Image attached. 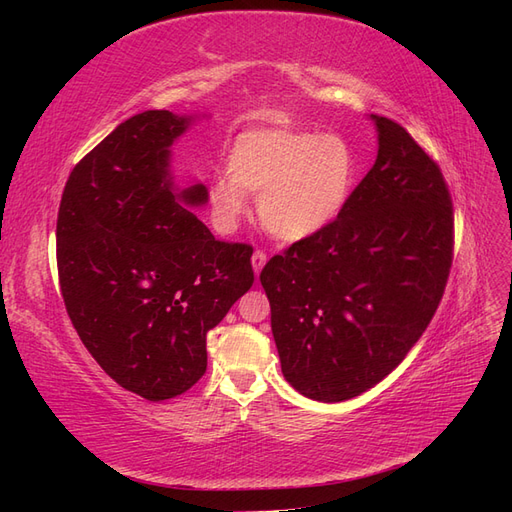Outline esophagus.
Returning a JSON list of instances; mask_svg holds the SVG:
<instances>
[{"instance_id":"esophagus-1","label":"esophagus","mask_w":512,"mask_h":512,"mask_svg":"<svg viewBox=\"0 0 512 512\" xmlns=\"http://www.w3.org/2000/svg\"><path fill=\"white\" fill-rule=\"evenodd\" d=\"M265 262H267V254L262 252V250H256L254 256H252V269H254L256 277H258V273L262 271V267H265Z\"/></svg>"}]
</instances>
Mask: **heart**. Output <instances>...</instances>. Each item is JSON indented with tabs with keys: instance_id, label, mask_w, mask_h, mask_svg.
I'll return each instance as SVG.
<instances>
[{
	"instance_id": "obj_1",
	"label": "heart",
	"mask_w": 512,
	"mask_h": 512,
	"mask_svg": "<svg viewBox=\"0 0 512 512\" xmlns=\"http://www.w3.org/2000/svg\"><path fill=\"white\" fill-rule=\"evenodd\" d=\"M356 179L352 145L339 134L247 130L226 153V175L209 183V205L232 230L258 196L260 222L282 241H303L344 211Z\"/></svg>"
}]
</instances>
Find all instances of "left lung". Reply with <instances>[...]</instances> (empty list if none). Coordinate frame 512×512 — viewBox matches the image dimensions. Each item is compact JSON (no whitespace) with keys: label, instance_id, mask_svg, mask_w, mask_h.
<instances>
[{"label":"left lung","instance_id":"1","mask_svg":"<svg viewBox=\"0 0 512 512\" xmlns=\"http://www.w3.org/2000/svg\"><path fill=\"white\" fill-rule=\"evenodd\" d=\"M378 158L344 211L260 273L282 374L301 395L346 401L406 359L453 265L440 166L399 123L369 115Z\"/></svg>","mask_w":512,"mask_h":512}]
</instances>
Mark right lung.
Listing matches in <instances>:
<instances>
[{
    "mask_svg": "<svg viewBox=\"0 0 512 512\" xmlns=\"http://www.w3.org/2000/svg\"><path fill=\"white\" fill-rule=\"evenodd\" d=\"M194 119L145 111L72 168L57 213L61 297L81 342L126 391L177 397L203 378L207 333L252 288V247L218 241L175 190L170 145Z\"/></svg>",
    "mask_w": 512,
    "mask_h": 512,
    "instance_id": "right-lung-1",
    "label": "right lung"
}]
</instances>
